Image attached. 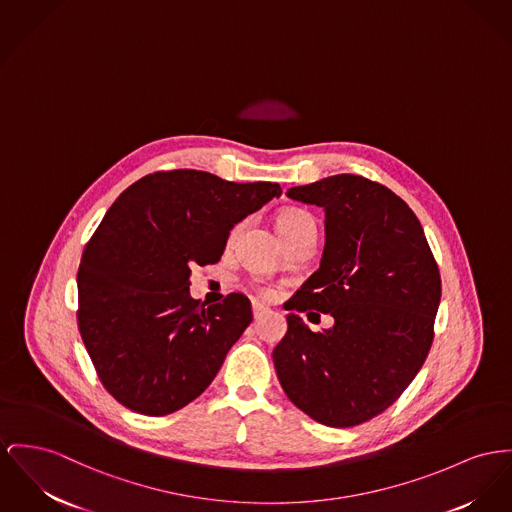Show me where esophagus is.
Returning a JSON list of instances; mask_svg holds the SVG:
<instances>
[{
    "label": "esophagus",
    "instance_id": "1",
    "mask_svg": "<svg viewBox=\"0 0 512 512\" xmlns=\"http://www.w3.org/2000/svg\"><path fill=\"white\" fill-rule=\"evenodd\" d=\"M268 312V307H264L262 303H258V301H252V314H254V318L258 320V318H262L264 314Z\"/></svg>",
    "mask_w": 512,
    "mask_h": 512
}]
</instances>
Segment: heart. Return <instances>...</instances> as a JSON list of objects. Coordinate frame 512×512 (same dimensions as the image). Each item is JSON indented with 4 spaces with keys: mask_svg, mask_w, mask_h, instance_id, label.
I'll use <instances>...</instances> for the list:
<instances>
[{
    "mask_svg": "<svg viewBox=\"0 0 512 512\" xmlns=\"http://www.w3.org/2000/svg\"><path fill=\"white\" fill-rule=\"evenodd\" d=\"M273 225H275V231L281 239H289L291 235H295L297 231L305 229V227H314V219L308 215L307 211L303 209H297V207H285L281 211H277L275 219H273ZM239 229L233 231V235L237 233Z\"/></svg>",
    "mask_w": 512,
    "mask_h": 512,
    "instance_id": "heart-1",
    "label": "heart"
}]
</instances>
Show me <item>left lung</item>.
Listing matches in <instances>:
<instances>
[{"instance_id":"obj_1","label":"left lung","mask_w":512,"mask_h":512,"mask_svg":"<svg viewBox=\"0 0 512 512\" xmlns=\"http://www.w3.org/2000/svg\"><path fill=\"white\" fill-rule=\"evenodd\" d=\"M287 196L326 215L320 268L287 310L332 314L334 326L312 332L289 312L273 349L275 373L308 417L353 427L392 406L425 363L441 273L419 219L386 186L336 174Z\"/></svg>"}]
</instances>
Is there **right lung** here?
<instances>
[{
    "label": "right lung",
    "instance_id": "obj_1",
    "mask_svg": "<svg viewBox=\"0 0 512 512\" xmlns=\"http://www.w3.org/2000/svg\"><path fill=\"white\" fill-rule=\"evenodd\" d=\"M279 196L275 182L180 169L143 176L110 205L81 256L77 324L114 400L161 417L211 384L252 307L242 293L194 301L190 268L219 262L231 229Z\"/></svg>",
    "mask_w": 512,
    "mask_h": 512
}]
</instances>
